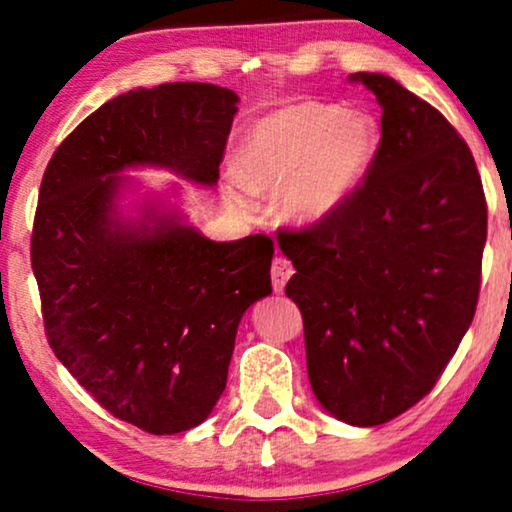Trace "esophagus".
<instances>
[{"label":"esophagus","mask_w":512,"mask_h":512,"mask_svg":"<svg viewBox=\"0 0 512 512\" xmlns=\"http://www.w3.org/2000/svg\"><path fill=\"white\" fill-rule=\"evenodd\" d=\"M292 275H294L292 261H287L285 256H277L273 261V266H270V277H273L275 292H282V289H285V285H287V280Z\"/></svg>","instance_id":"obj_1"}]
</instances>
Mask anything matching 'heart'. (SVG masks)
Wrapping results in <instances>:
<instances>
[{
	"mask_svg": "<svg viewBox=\"0 0 512 512\" xmlns=\"http://www.w3.org/2000/svg\"><path fill=\"white\" fill-rule=\"evenodd\" d=\"M377 149L363 113L306 102L263 118L235 156V178L251 194H277L282 218L311 225L353 192Z\"/></svg>",
	"mask_w": 512,
	"mask_h": 512,
	"instance_id": "b5f03b06",
	"label": "heart"
}]
</instances>
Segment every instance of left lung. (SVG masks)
<instances>
[{
	"label": "left lung",
	"mask_w": 512,
	"mask_h": 512,
	"mask_svg": "<svg viewBox=\"0 0 512 512\" xmlns=\"http://www.w3.org/2000/svg\"><path fill=\"white\" fill-rule=\"evenodd\" d=\"M382 106L380 147L337 211L277 232L296 273L313 394L375 427L432 391L475 318L487 199L441 113L382 73H353Z\"/></svg>",
	"instance_id": "left-lung-1"
}]
</instances>
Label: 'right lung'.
Returning a JSON list of instances; mask_svg holds the SVG:
<instances>
[{
  "label": "right lung",
  "instance_id": "obj_1",
  "mask_svg": "<svg viewBox=\"0 0 512 512\" xmlns=\"http://www.w3.org/2000/svg\"><path fill=\"white\" fill-rule=\"evenodd\" d=\"M239 97L166 82L99 106L59 144L37 197L30 261L47 342L113 418L192 430L227 382L239 320L273 292L268 235L211 242L175 213L116 211L125 168L216 185Z\"/></svg>",
  "mask_w": 512,
  "mask_h": 512
}]
</instances>
